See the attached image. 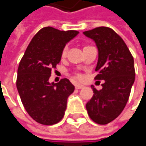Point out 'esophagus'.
Wrapping results in <instances>:
<instances>
[{
	"mask_svg": "<svg viewBox=\"0 0 146 146\" xmlns=\"http://www.w3.org/2000/svg\"><path fill=\"white\" fill-rule=\"evenodd\" d=\"M84 87L82 86V85H80V84H76L75 85V88L76 89H81V88H83Z\"/></svg>",
	"mask_w": 146,
	"mask_h": 146,
	"instance_id": "obj_1",
	"label": "esophagus"
}]
</instances>
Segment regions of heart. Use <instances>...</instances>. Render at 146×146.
<instances>
[{"label": "heart", "instance_id": "obj_1", "mask_svg": "<svg viewBox=\"0 0 146 146\" xmlns=\"http://www.w3.org/2000/svg\"><path fill=\"white\" fill-rule=\"evenodd\" d=\"M89 45H85L83 47V50L84 49H86V48H88ZM67 52H68V48H67V46H64L63 48H62V50H61V52H60V58L61 59H65L66 58V56H67ZM74 76H75V78L76 79H81L82 78V75H81V74H80V72H75L74 74Z\"/></svg>", "mask_w": 146, "mask_h": 146}]
</instances>
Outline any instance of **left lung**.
Returning <instances> with one entry per match:
<instances>
[{
  "instance_id": "left-lung-1",
  "label": "left lung",
  "mask_w": 146,
  "mask_h": 146,
  "mask_svg": "<svg viewBox=\"0 0 146 146\" xmlns=\"http://www.w3.org/2000/svg\"><path fill=\"white\" fill-rule=\"evenodd\" d=\"M96 44L99 58L94 80H104L102 89L96 90L86 104L90 118L98 124L112 122L123 110L135 80L134 59L123 38L109 27L84 31Z\"/></svg>"
}]
</instances>
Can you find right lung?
<instances>
[{
  "label": "right lung",
  "mask_w": 146,
  "mask_h": 146,
  "mask_svg": "<svg viewBox=\"0 0 146 146\" xmlns=\"http://www.w3.org/2000/svg\"><path fill=\"white\" fill-rule=\"evenodd\" d=\"M77 31L44 27L31 39L20 61L16 88L26 111L38 123L52 125L63 118L74 86L68 79L50 83L52 70L60 61V52Z\"/></svg>",
  "instance_id": "1"
}]
</instances>
